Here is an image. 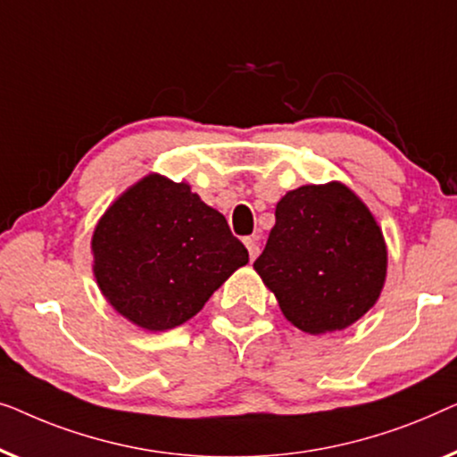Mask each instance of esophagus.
I'll use <instances>...</instances> for the list:
<instances>
[{
    "mask_svg": "<svg viewBox=\"0 0 457 457\" xmlns=\"http://www.w3.org/2000/svg\"><path fill=\"white\" fill-rule=\"evenodd\" d=\"M244 244H246V248H248L250 261H254L256 256H259V253H261V248H259V242H256V237H246V240H244Z\"/></svg>",
    "mask_w": 457,
    "mask_h": 457,
    "instance_id": "1",
    "label": "esophagus"
}]
</instances>
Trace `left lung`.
Returning <instances> with one entry per match:
<instances>
[{"instance_id": "1", "label": "left lung", "mask_w": 457, "mask_h": 457, "mask_svg": "<svg viewBox=\"0 0 457 457\" xmlns=\"http://www.w3.org/2000/svg\"><path fill=\"white\" fill-rule=\"evenodd\" d=\"M281 312L311 336L342 331L381 295L387 246L369 207L339 182L290 190L254 261Z\"/></svg>"}]
</instances>
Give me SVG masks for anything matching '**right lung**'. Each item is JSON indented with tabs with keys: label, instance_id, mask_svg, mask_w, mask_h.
Here are the masks:
<instances>
[{
	"label": "right lung",
	"instance_id": "right-lung-1",
	"mask_svg": "<svg viewBox=\"0 0 457 457\" xmlns=\"http://www.w3.org/2000/svg\"><path fill=\"white\" fill-rule=\"evenodd\" d=\"M95 279L121 317L146 331L186 323L248 250L220 211L184 182L149 173L130 186L93 231Z\"/></svg>",
	"mask_w": 457,
	"mask_h": 457
}]
</instances>
